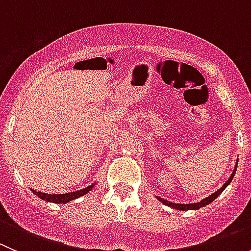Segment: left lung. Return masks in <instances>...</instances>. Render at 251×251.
Segmentation results:
<instances>
[{
    "instance_id": "left-lung-1",
    "label": "left lung",
    "mask_w": 251,
    "mask_h": 251,
    "mask_svg": "<svg viewBox=\"0 0 251 251\" xmlns=\"http://www.w3.org/2000/svg\"><path fill=\"white\" fill-rule=\"evenodd\" d=\"M237 165H238V159H237V163H235L233 173H232L231 177H229V178L227 179L226 183H225L224 186L221 187V188L217 189V191L215 192V193H212L211 196L206 197V198H204L203 201H198V203H192V204L191 203H189V204H179V203H177L176 204V203H173V201H166V199L160 198V197H156V198H158V201H160L161 203L165 204L166 206L173 207V209H176V210H182V211H187V210H198V209H201V207H204V206H206V205H209L210 203H212V201H214L215 199H216L217 197H219L220 194H221L222 192H224V189L226 188V187L228 186L229 183H231L232 179H233V177H234V175H235V171H237Z\"/></svg>"
}]
</instances>
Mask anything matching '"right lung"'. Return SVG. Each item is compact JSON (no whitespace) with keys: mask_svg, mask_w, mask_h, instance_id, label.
<instances>
[{"mask_svg":"<svg viewBox=\"0 0 251 251\" xmlns=\"http://www.w3.org/2000/svg\"><path fill=\"white\" fill-rule=\"evenodd\" d=\"M96 183H97V182L90 184V186L86 187V188L80 189V191L70 192V193H64V194H48V193H42V192L34 191V189H31V192L35 194V196L39 197L40 199H42V201H50V203H55V204H67L69 203V201H75V199L85 196V194H87L90 191H92V188L96 186Z\"/></svg>","mask_w":251,"mask_h":251,"instance_id":"obj_1","label":"right lung"}]
</instances>
